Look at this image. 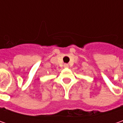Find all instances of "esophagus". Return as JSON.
I'll return each instance as SVG.
<instances>
[{
	"label": "esophagus",
	"instance_id": "1",
	"mask_svg": "<svg viewBox=\"0 0 123 123\" xmlns=\"http://www.w3.org/2000/svg\"><path fill=\"white\" fill-rule=\"evenodd\" d=\"M64 67L65 68H68V64H64Z\"/></svg>",
	"mask_w": 123,
	"mask_h": 123
}]
</instances>
